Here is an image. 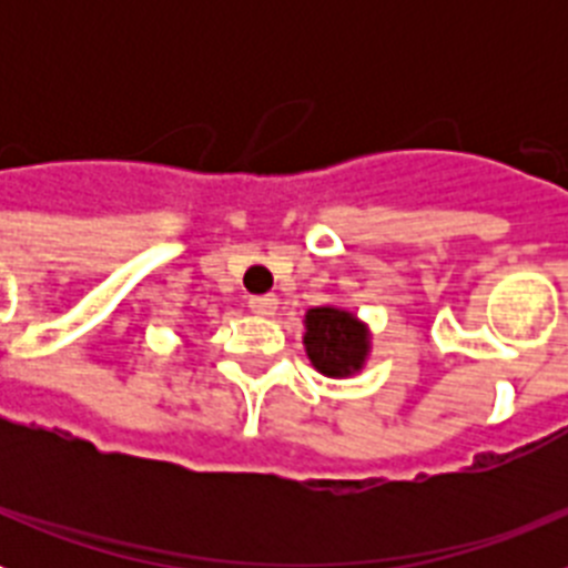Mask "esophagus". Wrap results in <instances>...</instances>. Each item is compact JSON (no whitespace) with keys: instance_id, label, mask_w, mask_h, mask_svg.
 I'll list each match as a JSON object with an SVG mask.
<instances>
[{"instance_id":"esophagus-1","label":"esophagus","mask_w":568,"mask_h":568,"mask_svg":"<svg viewBox=\"0 0 568 568\" xmlns=\"http://www.w3.org/2000/svg\"><path fill=\"white\" fill-rule=\"evenodd\" d=\"M250 310H253L255 315H275L278 298H275V295H253V298H250Z\"/></svg>"}]
</instances>
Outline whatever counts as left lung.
Masks as SVG:
<instances>
[{
  "label": "left lung",
  "instance_id": "1",
  "mask_svg": "<svg viewBox=\"0 0 568 568\" xmlns=\"http://www.w3.org/2000/svg\"><path fill=\"white\" fill-rule=\"evenodd\" d=\"M304 349L310 364L327 378H349L369 358V327L355 313L335 304L313 307L304 315Z\"/></svg>",
  "mask_w": 568,
  "mask_h": 568
}]
</instances>
